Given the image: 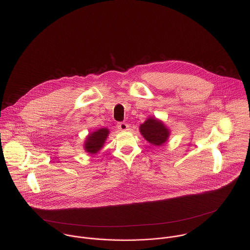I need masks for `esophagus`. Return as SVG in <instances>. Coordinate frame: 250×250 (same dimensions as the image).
<instances>
[{
	"instance_id": "34e87169",
	"label": "esophagus",
	"mask_w": 250,
	"mask_h": 250,
	"mask_svg": "<svg viewBox=\"0 0 250 250\" xmlns=\"http://www.w3.org/2000/svg\"><path fill=\"white\" fill-rule=\"evenodd\" d=\"M128 127H129V125H128L127 123H125V122H119V123H117V128H118L120 131H126V130L128 129Z\"/></svg>"
}]
</instances>
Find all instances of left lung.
I'll list each match as a JSON object with an SVG mask.
<instances>
[{
	"label": "left lung",
	"instance_id": "obj_1",
	"mask_svg": "<svg viewBox=\"0 0 250 250\" xmlns=\"http://www.w3.org/2000/svg\"><path fill=\"white\" fill-rule=\"evenodd\" d=\"M141 133L146 141L156 146L166 143L169 132L162 121L154 118H148L140 127Z\"/></svg>",
	"mask_w": 250,
	"mask_h": 250
}]
</instances>
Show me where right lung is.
I'll use <instances>...</instances> for the list:
<instances>
[{
  "label": "right lung",
  "instance_id": "right-lung-1",
  "mask_svg": "<svg viewBox=\"0 0 250 250\" xmlns=\"http://www.w3.org/2000/svg\"><path fill=\"white\" fill-rule=\"evenodd\" d=\"M108 130L106 128L99 129L98 131L90 134L84 143L85 150L90 154L97 153L103 146L107 139Z\"/></svg>",
  "mask_w": 250,
  "mask_h": 250
}]
</instances>
